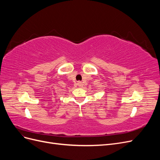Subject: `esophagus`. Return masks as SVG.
<instances>
[{
  "mask_svg": "<svg viewBox=\"0 0 160 160\" xmlns=\"http://www.w3.org/2000/svg\"><path fill=\"white\" fill-rule=\"evenodd\" d=\"M78 86L79 87H81L82 86V83H81V82H80V81L78 82Z\"/></svg>",
  "mask_w": 160,
  "mask_h": 160,
  "instance_id": "obj_1",
  "label": "esophagus"
}]
</instances>
